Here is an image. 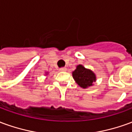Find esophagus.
Masks as SVG:
<instances>
[{
  "label": "esophagus",
  "instance_id": "obj_1",
  "mask_svg": "<svg viewBox=\"0 0 132 132\" xmlns=\"http://www.w3.org/2000/svg\"><path fill=\"white\" fill-rule=\"evenodd\" d=\"M59 71H66V68H65V67H62V68H60V69H59Z\"/></svg>",
  "mask_w": 132,
  "mask_h": 132
}]
</instances>
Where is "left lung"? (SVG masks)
Here are the masks:
<instances>
[{
	"instance_id": "left-lung-1",
	"label": "left lung",
	"mask_w": 132,
	"mask_h": 132,
	"mask_svg": "<svg viewBox=\"0 0 132 132\" xmlns=\"http://www.w3.org/2000/svg\"><path fill=\"white\" fill-rule=\"evenodd\" d=\"M73 78L78 85L83 88L93 86V83L96 80L94 73L86 69L82 65H78L76 69L73 72Z\"/></svg>"
}]
</instances>
